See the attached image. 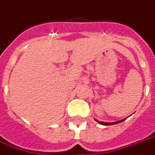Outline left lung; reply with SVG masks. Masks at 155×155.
Listing matches in <instances>:
<instances>
[{
  "label": "left lung",
  "instance_id": "1",
  "mask_svg": "<svg viewBox=\"0 0 155 155\" xmlns=\"http://www.w3.org/2000/svg\"><path fill=\"white\" fill-rule=\"evenodd\" d=\"M124 120H126V118L123 119V120H121L115 121V122H103V121H99V120H96L99 124H103V125H112V124H116L120 123V122L124 121Z\"/></svg>",
  "mask_w": 155,
  "mask_h": 155
}]
</instances>
